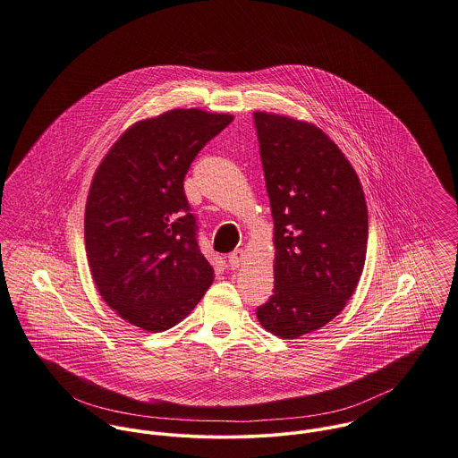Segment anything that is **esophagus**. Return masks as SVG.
<instances>
[{
  "label": "esophagus",
  "mask_w": 458,
  "mask_h": 458,
  "mask_svg": "<svg viewBox=\"0 0 458 458\" xmlns=\"http://www.w3.org/2000/svg\"><path fill=\"white\" fill-rule=\"evenodd\" d=\"M242 256H244V250H242V249H235V250L228 256V265H230V268H232V270H235V268H239V267H241V263H242Z\"/></svg>",
  "instance_id": "1"
}]
</instances>
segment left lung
<instances>
[{
    "label": "left lung",
    "mask_w": 458,
    "mask_h": 458,
    "mask_svg": "<svg viewBox=\"0 0 458 458\" xmlns=\"http://www.w3.org/2000/svg\"><path fill=\"white\" fill-rule=\"evenodd\" d=\"M276 230V282L259 324L298 338L338 316L360 279L368 209L352 165L318 127L252 114Z\"/></svg>",
    "instance_id": "1"
}]
</instances>
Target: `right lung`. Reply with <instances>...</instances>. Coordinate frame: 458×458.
<instances>
[{
	"label": "right lung",
	"mask_w": 458,
	"mask_h": 458,
	"mask_svg": "<svg viewBox=\"0 0 458 458\" xmlns=\"http://www.w3.org/2000/svg\"><path fill=\"white\" fill-rule=\"evenodd\" d=\"M232 114L173 109L134 123L90 184L85 249L103 300L144 331H165L188 316L212 284L184 176Z\"/></svg>",
	"instance_id": "right-lung-1"
}]
</instances>
